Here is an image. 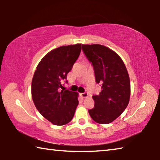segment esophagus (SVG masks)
Masks as SVG:
<instances>
[{
	"instance_id": "34e87169",
	"label": "esophagus",
	"mask_w": 160,
	"mask_h": 160,
	"mask_svg": "<svg viewBox=\"0 0 160 160\" xmlns=\"http://www.w3.org/2000/svg\"><path fill=\"white\" fill-rule=\"evenodd\" d=\"M80 96L83 97V98H85V97H88V92H83V93H81L80 94Z\"/></svg>"
}]
</instances>
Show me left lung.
Segmentation results:
<instances>
[{
    "label": "left lung",
    "instance_id": "obj_1",
    "mask_svg": "<svg viewBox=\"0 0 160 160\" xmlns=\"http://www.w3.org/2000/svg\"><path fill=\"white\" fill-rule=\"evenodd\" d=\"M83 53L92 63L97 83L102 85L98 95H93L91 118L100 124L112 122L126 109L129 102L131 85L127 69L119 56L100 44L82 45Z\"/></svg>",
    "mask_w": 160,
    "mask_h": 160
}]
</instances>
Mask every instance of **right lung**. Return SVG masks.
I'll list each match as a JSON object with an SVG mask.
<instances>
[{"mask_svg": "<svg viewBox=\"0 0 160 160\" xmlns=\"http://www.w3.org/2000/svg\"><path fill=\"white\" fill-rule=\"evenodd\" d=\"M80 51V44L53 49L42 59L34 72L32 99L39 113L54 125L69 123L78 105L77 92L61 89L63 88L61 83L67 79Z\"/></svg>", "mask_w": 160, "mask_h": 160, "instance_id": "right-lung-1", "label": "right lung"}]
</instances>
